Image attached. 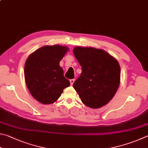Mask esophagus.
<instances>
[{"label":"esophagus","mask_w":148,"mask_h":148,"mask_svg":"<svg viewBox=\"0 0 148 148\" xmlns=\"http://www.w3.org/2000/svg\"><path fill=\"white\" fill-rule=\"evenodd\" d=\"M75 82V79H71L70 80V83H71V85H73V82Z\"/></svg>","instance_id":"obj_1"}]
</instances>
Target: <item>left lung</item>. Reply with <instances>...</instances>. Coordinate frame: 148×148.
Returning a JSON list of instances; mask_svg holds the SVG:
<instances>
[{"instance_id":"1","label":"left lung","mask_w":148,"mask_h":148,"mask_svg":"<svg viewBox=\"0 0 148 148\" xmlns=\"http://www.w3.org/2000/svg\"><path fill=\"white\" fill-rule=\"evenodd\" d=\"M73 53L82 67L81 75L73 86L85 105L98 108L114 96L120 81L118 61L101 49L77 47Z\"/></svg>"}]
</instances>
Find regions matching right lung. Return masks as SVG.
I'll return each instance as SVG.
<instances>
[{
    "label": "right lung",
    "instance_id": "add662e5",
    "mask_svg": "<svg viewBox=\"0 0 148 148\" xmlns=\"http://www.w3.org/2000/svg\"><path fill=\"white\" fill-rule=\"evenodd\" d=\"M68 51L61 45L44 46L28 56L25 66L28 89L34 99L51 104L58 99L70 82L64 76L59 63Z\"/></svg>",
    "mask_w": 148,
    "mask_h": 148
}]
</instances>
